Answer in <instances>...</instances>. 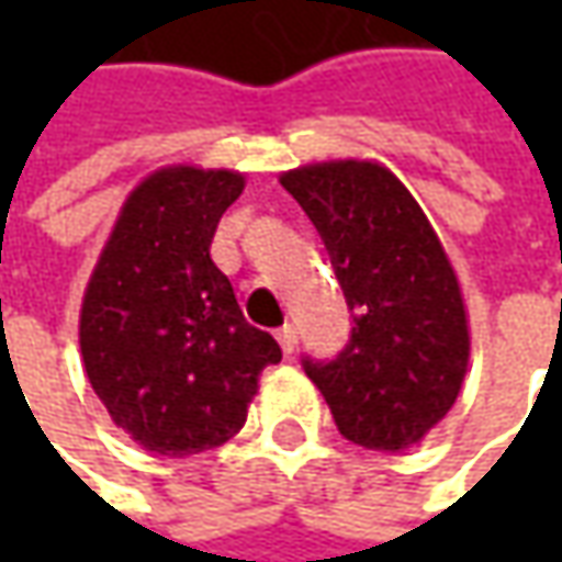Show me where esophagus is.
<instances>
[{
    "label": "esophagus",
    "instance_id": "esophagus-1",
    "mask_svg": "<svg viewBox=\"0 0 562 562\" xmlns=\"http://www.w3.org/2000/svg\"><path fill=\"white\" fill-rule=\"evenodd\" d=\"M278 344H281V350L291 357L293 347H296V328H293V325H281V328H278Z\"/></svg>",
    "mask_w": 562,
    "mask_h": 562
}]
</instances>
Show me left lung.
Masks as SVG:
<instances>
[{
	"mask_svg": "<svg viewBox=\"0 0 562 562\" xmlns=\"http://www.w3.org/2000/svg\"><path fill=\"white\" fill-rule=\"evenodd\" d=\"M281 184L318 231L353 315L344 350L303 357V369L347 441L397 453L450 413L463 384L469 331L457 274L387 168L310 165Z\"/></svg>",
	"mask_w": 562,
	"mask_h": 562,
	"instance_id": "left-lung-1",
	"label": "left lung"
}]
</instances>
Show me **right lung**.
I'll return each mask as SVG.
<instances>
[{
  "label": "right lung",
  "instance_id": "right-lung-1",
  "mask_svg": "<svg viewBox=\"0 0 562 562\" xmlns=\"http://www.w3.org/2000/svg\"><path fill=\"white\" fill-rule=\"evenodd\" d=\"M234 171L162 168L121 209L80 310V353L109 416L146 450L203 453L240 431L259 372L281 362L209 256Z\"/></svg>",
  "mask_w": 562,
  "mask_h": 562
}]
</instances>
